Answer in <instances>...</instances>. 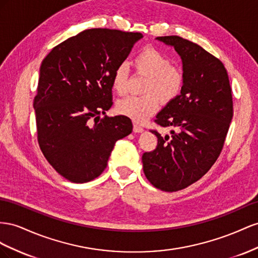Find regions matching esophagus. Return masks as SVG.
<instances>
[{
	"instance_id": "obj_1",
	"label": "esophagus",
	"mask_w": 258,
	"mask_h": 258,
	"mask_svg": "<svg viewBox=\"0 0 258 258\" xmlns=\"http://www.w3.org/2000/svg\"><path fill=\"white\" fill-rule=\"evenodd\" d=\"M133 130H134V132H136V133H141V132L144 131L142 125L138 124V123H134L133 124Z\"/></svg>"
}]
</instances>
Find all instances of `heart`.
I'll list each match as a JSON object with an SVG mask.
<instances>
[{"label": "heart", "instance_id": "heart-1", "mask_svg": "<svg viewBox=\"0 0 258 258\" xmlns=\"http://www.w3.org/2000/svg\"><path fill=\"white\" fill-rule=\"evenodd\" d=\"M132 66L138 75L147 77L144 96H128L117 102L120 114L135 121H144L157 111L160 99L170 102L179 96L185 85L183 71L172 66L171 59L153 47H145L133 57ZM127 68L120 64L112 76V88L117 95L127 92Z\"/></svg>", "mask_w": 258, "mask_h": 258}]
</instances>
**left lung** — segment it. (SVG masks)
I'll list each match as a JSON object with an SVG mask.
<instances>
[{
  "instance_id": "obj_1",
  "label": "left lung",
  "mask_w": 258,
  "mask_h": 258,
  "mask_svg": "<svg viewBox=\"0 0 258 258\" xmlns=\"http://www.w3.org/2000/svg\"><path fill=\"white\" fill-rule=\"evenodd\" d=\"M157 40L172 45L181 57L185 85L154 120L162 127H172L171 136L151 130L158 145L142 160L151 185L173 192L200 179L215 163L230 126L233 104L229 78L218 58L178 35Z\"/></svg>"
}]
</instances>
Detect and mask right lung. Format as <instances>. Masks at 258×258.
Wrapping results in <instances>:
<instances>
[{
  "mask_svg": "<svg viewBox=\"0 0 258 258\" xmlns=\"http://www.w3.org/2000/svg\"><path fill=\"white\" fill-rule=\"evenodd\" d=\"M142 38L88 29L58 44L41 63L33 100L38 143L48 163L71 182L98 177L115 142L131 134L130 117L106 111L113 104L114 70Z\"/></svg>",
  "mask_w": 258,
  "mask_h": 258,
  "instance_id": "add662e5",
  "label": "right lung"
}]
</instances>
